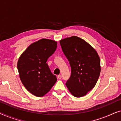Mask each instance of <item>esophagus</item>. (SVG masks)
<instances>
[{"instance_id":"1","label":"esophagus","mask_w":121,"mask_h":121,"mask_svg":"<svg viewBox=\"0 0 121 121\" xmlns=\"http://www.w3.org/2000/svg\"><path fill=\"white\" fill-rule=\"evenodd\" d=\"M61 78H62V75H58V79H61Z\"/></svg>"}]
</instances>
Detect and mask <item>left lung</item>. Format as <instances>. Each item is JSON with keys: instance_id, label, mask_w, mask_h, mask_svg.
Returning <instances> with one entry per match:
<instances>
[{"instance_id": "1", "label": "left lung", "mask_w": 121, "mask_h": 121, "mask_svg": "<svg viewBox=\"0 0 121 121\" xmlns=\"http://www.w3.org/2000/svg\"><path fill=\"white\" fill-rule=\"evenodd\" d=\"M69 62L71 75L65 85L76 97L86 95L95 87L101 72L100 59L95 49L77 36L59 41Z\"/></svg>"}]
</instances>
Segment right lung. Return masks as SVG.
<instances>
[{"label":"right lung","instance_id":"1","mask_svg":"<svg viewBox=\"0 0 121 121\" xmlns=\"http://www.w3.org/2000/svg\"><path fill=\"white\" fill-rule=\"evenodd\" d=\"M57 46L55 41L41 39L31 44L18 60L17 67L21 82L36 96H43L57 82L56 76L51 73L46 63Z\"/></svg>","mask_w":121,"mask_h":121}]
</instances>
